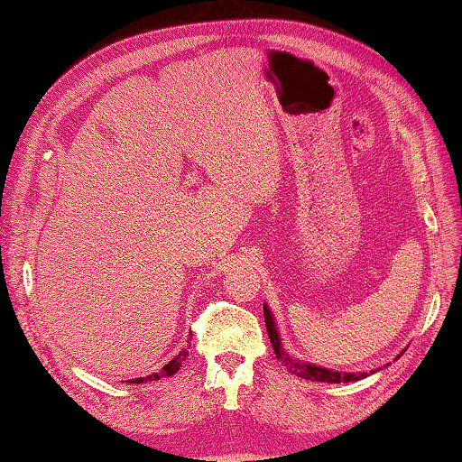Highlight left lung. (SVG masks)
I'll return each instance as SVG.
<instances>
[{"instance_id":"1","label":"left lung","mask_w":462,"mask_h":462,"mask_svg":"<svg viewBox=\"0 0 462 462\" xmlns=\"http://www.w3.org/2000/svg\"><path fill=\"white\" fill-rule=\"evenodd\" d=\"M263 319H265V329H268L270 335V341L273 346V353L275 356L282 360V365L292 372L299 377H304V380H312V382H328V383H341V382H356L362 380V377H366L368 372H362V374H339V372H333V370H326V368H319L316 365H306V362H299L295 358H291L289 355H285L282 341H279V335L275 329V321L270 314L268 306H263ZM374 374V370H372Z\"/></svg>"}]
</instances>
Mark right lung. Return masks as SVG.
Instances as JSON below:
<instances>
[{"instance_id":"add662e5","label":"right lung","mask_w":462,"mask_h":462,"mask_svg":"<svg viewBox=\"0 0 462 462\" xmlns=\"http://www.w3.org/2000/svg\"><path fill=\"white\" fill-rule=\"evenodd\" d=\"M187 355H189V351L187 348H183V351H180L171 362H167V365L158 372V374H152V375H146V377H136V380H133V383H144V382H156V380H160V377H167V375H173L179 368H180V365H183V360L187 358Z\"/></svg>"}]
</instances>
